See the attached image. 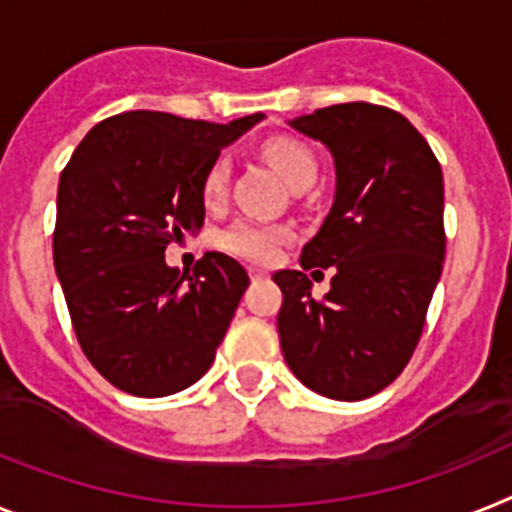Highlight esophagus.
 I'll return each instance as SVG.
<instances>
[{
  "mask_svg": "<svg viewBox=\"0 0 512 512\" xmlns=\"http://www.w3.org/2000/svg\"><path fill=\"white\" fill-rule=\"evenodd\" d=\"M249 278H252V281H263V278H268V273L260 268H249Z\"/></svg>",
  "mask_w": 512,
  "mask_h": 512,
  "instance_id": "1",
  "label": "esophagus"
}]
</instances>
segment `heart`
<instances>
[{
    "label": "heart",
    "instance_id": "b5f03b06",
    "mask_svg": "<svg viewBox=\"0 0 512 512\" xmlns=\"http://www.w3.org/2000/svg\"><path fill=\"white\" fill-rule=\"evenodd\" d=\"M263 156L268 163L276 169L283 182L289 184L291 190H299L304 184H312L317 176V161L315 156L304 148L302 143H296L291 137H276L268 140L263 148ZM226 184H229V161L218 158L208 169L203 179V200L208 205H218L226 195ZM281 242V231L260 226L252 221H236L231 223L229 229L218 236L226 252L236 257H247L255 263H265L270 257L276 255V247Z\"/></svg>",
    "mask_w": 512,
    "mask_h": 512
}]
</instances>
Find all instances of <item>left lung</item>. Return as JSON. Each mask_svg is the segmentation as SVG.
Masks as SVG:
<instances>
[{"label":"left lung","mask_w":512,"mask_h":512,"mask_svg":"<svg viewBox=\"0 0 512 512\" xmlns=\"http://www.w3.org/2000/svg\"><path fill=\"white\" fill-rule=\"evenodd\" d=\"M336 166L330 213L302 249V268H333L312 296L302 270H278L283 359L309 390L362 401L409 364L445 260L442 169L414 124L375 103H338L296 117ZM320 273V270H315Z\"/></svg>","instance_id":"obj_1"}]
</instances>
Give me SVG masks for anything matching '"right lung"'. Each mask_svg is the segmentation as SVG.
I'll use <instances>...</instances> for the list:
<instances>
[{
    "mask_svg": "<svg viewBox=\"0 0 512 512\" xmlns=\"http://www.w3.org/2000/svg\"><path fill=\"white\" fill-rule=\"evenodd\" d=\"M263 119L213 124L127 111L96 124L64 166L54 270L85 356L124 393H179L216 359L247 270L205 252L192 273H179L163 255L203 229L205 174Z\"/></svg>",
    "mask_w": 512,
    "mask_h": 512,
    "instance_id": "right-lung-1",
    "label": "right lung"
}]
</instances>
